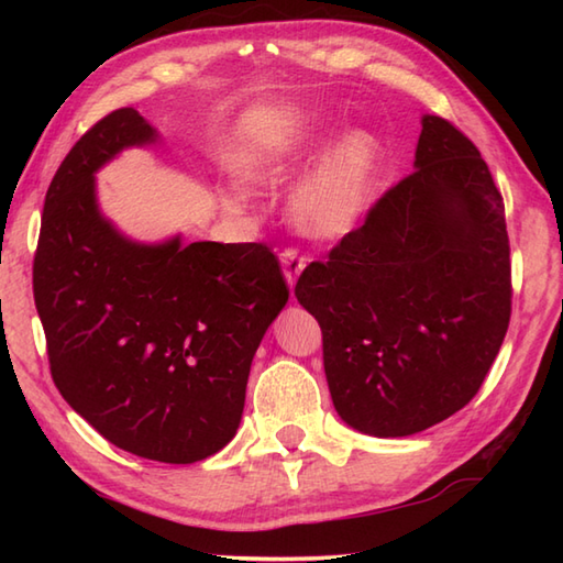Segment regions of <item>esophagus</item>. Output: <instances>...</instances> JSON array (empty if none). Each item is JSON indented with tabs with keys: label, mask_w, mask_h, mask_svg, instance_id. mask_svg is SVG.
<instances>
[{
	"label": "esophagus",
	"mask_w": 563,
	"mask_h": 563,
	"mask_svg": "<svg viewBox=\"0 0 563 563\" xmlns=\"http://www.w3.org/2000/svg\"><path fill=\"white\" fill-rule=\"evenodd\" d=\"M280 266H283V273H285V280H288L290 288H295L297 278H300L302 268L307 266V256H302L300 251L288 246L280 251Z\"/></svg>",
	"instance_id": "obj_1"
}]
</instances>
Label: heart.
Segmentation results:
<instances>
[{"label": "heart", "instance_id": "1", "mask_svg": "<svg viewBox=\"0 0 563 563\" xmlns=\"http://www.w3.org/2000/svg\"><path fill=\"white\" fill-rule=\"evenodd\" d=\"M288 147H271L249 159L246 174L266 178L278 169ZM379 174V147L365 133H349L321 154L312 172L297 188L292 212L305 232L317 236H339L353 230L375 194ZM230 208L244 206V194L232 190L224 198Z\"/></svg>", "mask_w": 563, "mask_h": 563}]
</instances>
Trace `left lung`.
<instances>
[{"label": "left lung", "instance_id": "1", "mask_svg": "<svg viewBox=\"0 0 563 563\" xmlns=\"http://www.w3.org/2000/svg\"><path fill=\"white\" fill-rule=\"evenodd\" d=\"M413 166L295 285L321 327L333 406L375 438L470 404L510 321L506 208L479 150L423 115Z\"/></svg>", "mask_w": 563, "mask_h": 563}]
</instances>
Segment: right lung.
I'll return each instance as SVG.
<instances>
[{"instance_id": "add662e5", "label": "right lung", "mask_w": 563, "mask_h": 563, "mask_svg": "<svg viewBox=\"0 0 563 563\" xmlns=\"http://www.w3.org/2000/svg\"><path fill=\"white\" fill-rule=\"evenodd\" d=\"M154 140L118 109L69 150L45 194L33 297L71 409L115 448L190 464L234 438L251 361L290 290L266 244H137L101 218L93 172Z\"/></svg>"}]
</instances>
